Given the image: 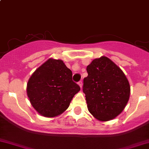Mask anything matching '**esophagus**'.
<instances>
[{"label":"esophagus","instance_id":"1","mask_svg":"<svg viewBox=\"0 0 149 149\" xmlns=\"http://www.w3.org/2000/svg\"><path fill=\"white\" fill-rule=\"evenodd\" d=\"M78 84H79V86H80L81 89V88H82V85H83V83H82L81 81H79V83H78Z\"/></svg>","mask_w":149,"mask_h":149}]
</instances>
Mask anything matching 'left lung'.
<instances>
[{
  "label": "left lung",
  "mask_w": 149,
  "mask_h": 149,
  "mask_svg": "<svg viewBox=\"0 0 149 149\" xmlns=\"http://www.w3.org/2000/svg\"><path fill=\"white\" fill-rule=\"evenodd\" d=\"M83 92L91 114L100 121L111 120L120 114L130 95V86L120 68L107 57L92 60L86 67Z\"/></svg>",
  "instance_id": "8db88e82"
}]
</instances>
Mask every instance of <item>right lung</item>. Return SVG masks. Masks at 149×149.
<instances>
[{
    "instance_id": "add662e5",
    "label": "right lung",
    "mask_w": 149,
    "mask_h": 149,
    "mask_svg": "<svg viewBox=\"0 0 149 149\" xmlns=\"http://www.w3.org/2000/svg\"><path fill=\"white\" fill-rule=\"evenodd\" d=\"M72 71L61 60L50 58L35 70L27 84L30 102L38 113L54 117L63 113L80 86L72 80Z\"/></svg>"
}]
</instances>
